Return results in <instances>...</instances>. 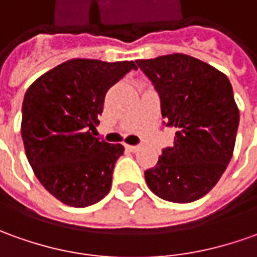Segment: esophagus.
Returning <instances> with one entry per match:
<instances>
[{
  "label": "esophagus",
  "mask_w": 257,
  "mask_h": 257,
  "mask_svg": "<svg viewBox=\"0 0 257 257\" xmlns=\"http://www.w3.org/2000/svg\"><path fill=\"white\" fill-rule=\"evenodd\" d=\"M126 148H128L129 151L131 152H136V151H139V145H126Z\"/></svg>",
  "instance_id": "obj_1"
}]
</instances>
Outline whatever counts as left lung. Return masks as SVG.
Wrapping results in <instances>:
<instances>
[{
	"label": "left lung",
	"instance_id": "left-lung-1",
	"mask_svg": "<svg viewBox=\"0 0 257 257\" xmlns=\"http://www.w3.org/2000/svg\"><path fill=\"white\" fill-rule=\"evenodd\" d=\"M159 97L166 126L177 129L146 183L166 201L186 204L201 198L231 162L239 109L228 77L215 67L181 53L136 60Z\"/></svg>",
	"mask_w": 257,
	"mask_h": 257
}]
</instances>
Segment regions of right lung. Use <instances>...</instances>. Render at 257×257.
Segmentation results:
<instances>
[{"instance_id": "add662e5", "label": "right lung", "mask_w": 257, "mask_h": 257, "mask_svg": "<svg viewBox=\"0 0 257 257\" xmlns=\"http://www.w3.org/2000/svg\"><path fill=\"white\" fill-rule=\"evenodd\" d=\"M134 62L71 59L38 78L25 92L21 135L35 176L70 207H88L111 190L123 146L92 135L106 91Z\"/></svg>"}]
</instances>
